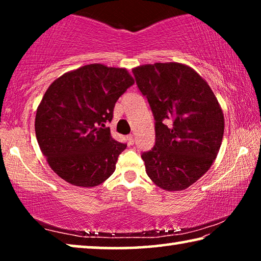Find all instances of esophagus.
<instances>
[{
	"mask_svg": "<svg viewBox=\"0 0 261 261\" xmlns=\"http://www.w3.org/2000/svg\"><path fill=\"white\" fill-rule=\"evenodd\" d=\"M127 140H129L130 144H134V141H135L134 135H129V136H127Z\"/></svg>",
	"mask_w": 261,
	"mask_h": 261,
	"instance_id": "1",
	"label": "esophagus"
}]
</instances>
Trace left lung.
<instances>
[{
  "instance_id": "obj_1",
  "label": "left lung",
  "mask_w": 261,
  "mask_h": 261,
  "mask_svg": "<svg viewBox=\"0 0 261 261\" xmlns=\"http://www.w3.org/2000/svg\"><path fill=\"white\" fill-rule=\"evenodd\" d=\"M132 72L155 120V145L141 154L148 177L166 191L188 189L218 156L222 108L205 79L187 64H144Z\"/></svg>"
}]
</instances>
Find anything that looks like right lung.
I'll return each mask as SVG.
<instances>
[{"mask_svg": "<svg viewBox=\"0 0 261 261\" xmlns=\"http://www.w3.org/2000/svg\"><path fill=\"white\" fill-rule=\"evenodd\" d=\"M134 84L126 69L93 63L65 72L47 88L35 115V136L62 179L93 188L112 176L126 145L113 138L106 123Z\"/></svg>", "mask_w": 261, "mask_h": 261, "instance_id": "add662e5", "label": "right lung"}]
</instances>
